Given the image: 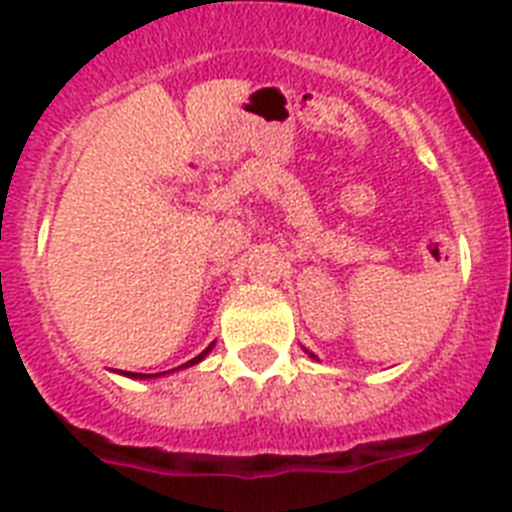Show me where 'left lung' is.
I'll list each match as a JSON object with an SVG mask.
<instances>
[{
	"mask_svg": "<svg viewBox=\"0 0 512 512\" xmlns=\"http://www.w3.org/2000/svg\"><path fill=\"white\" fill-rule=\"evenodd\" d=\"M308 356H311V358H316V356H314V353H308Z\"/></svg>",
	"mask_w": 512,
	"mask_h": 512,
	"instance_id": "left-lung-1",
	"label": "left lung"
}]
</instances>
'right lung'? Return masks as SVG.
Here are the masks:
<instances>
[{"mask_svg": "<svg viewBox=\"0 0 512 512\" xmlns=\"http://www.w3.org/2000/svg\"><path fill=\"white\" fill-rule=\"evenodd\" d=\"M211 348H214V342H211L209 348H206L204 353H201V356L190 358L188 363H183V366H177V369H188V366H196L198 361H204V356H206V353H209ZM122 374H125V377H130V379H151V377H162V374H170V371H162V374H133V371H122Z\"/></svg>", "mask_w": 512, "mask_h": 512, "instance_id": "1", "label": "right lung"}]
</instances>
